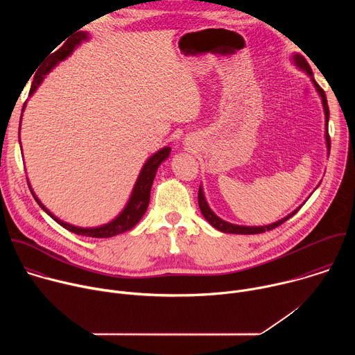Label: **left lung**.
I'll return each instance as SVG.
<instances>
[{
    "mask_svg": "<svg viewBox=\"0 0 355 355\" xmlns=\"http://www.w3.org/2000/svg\"><path fill=\"white\" fill-rule=\"evenodd\" d=\"M291 60H292V63H293L299 70H302L303 73L308 74V77L311 78V81H312L315 89H316V92L319 94V96H320V99H322L323 112H324V140H326L327 157H329V155H330V137H329V116H330V114H329V105H327L326 94H324V91L319 87V84L315 81L312 69H311V66L308 64V62H306L305 58H303V56L299 55V53H293V55L291 56ZM319 185H320V182L318 184V187H319ZM318 187H316V188H318ZM316 188H315V189H316ZM198 204H199L200 214L204 215V218H205L215 229H218L219 232L232 233V234H257V233H264V232L272 230V229H275L277 226L282 225V223H284L285 220H288L289 218H292V216L300 209V207H302V205H300L299 208H296L295 211H292V212H291L289 215H286L285 218H282V219H279V220H277V222H274V223H270V225H264V226H243V225H234V223L226 222V220H223L222 218H219V216L211 209V207H209V204H208V200H207V198H205V193H204V187H202V185H199Z\"/></svg>",
    "mask_w": 355,
    "mask_h": 355,
    "instance_id": "8db88e82",
    "label": "left lung"
}]
</instances>
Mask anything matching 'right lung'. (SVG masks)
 Instances as JSON below:
<instances>
[{
  "label": "right lung",
  "instance_id": "right-lung-1",
  "mask_svg": "<svg viewBox=\"0 0 355 355\" xmlns=\"http://www.w3.org/2000/svg\"><path fill=\"white\" fill-rule=\"evenodd\" d=\"M89 40V33L85 32V31H81V32H77L74 33V36H71L59 50H56V52L50 56L47 59V62L44 63L43 69L40 70V73H36L33 81H32V87H31V91H29V96L33 95V92L37 89V87L42 84L43 78L46 77V74H49L50 71H52L60 62L66 60L70 55H73V52L76 50V47H78L83 42H87ZM25 107H26V103L22 108V114L25 111ZM21 121H22V116H21ZM21 121H19V133H21ZM19 146H21V136H19ZM171 153V148L168 146H164L163 148L157 150L155 155H151L143 164L139 175H137V180L133 185V189L130 192V196L126 202L125 208L119 212L118 216H115L111 222L105 223V225H101V226H94V227H81V226H74L71 223H67L62 219H59L55 214L50 212L42 202L40 199L36 196V193L33 192L32 187H31V182L28 180V185H29V189L32 192V195L35 196L36 202L39 204V207L50 216L53 220H56L60 226H63L64 229H67L69 232L71 233H76V234H80V236H85V237H98V239H104V237H112V236H116V234H122L128 230H130L133 226H136L139 223V220L143 218V215L146 214L147 211V207H148V200H150V191H151V185H153V180L156 177V173H157V168L160 167V164L163 162H166L168 159Z\"/></svg>",
  "mask_w": 355,
  "mask_h": 355
}]
</instances>
